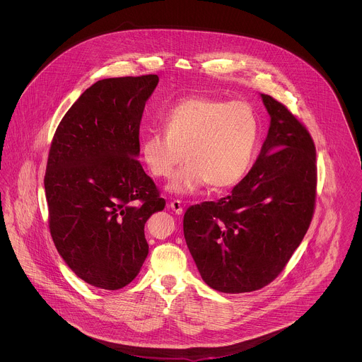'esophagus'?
Returning <instances> with one entry per match:
<instances>
[{
	"instance_id": "34e87169",
	"label": "esophagus",
	"mask_w": 362,
	"mask_h": 362,
	"mask_svg": "<svg viewBox=\"0 0 362 362\" xmlns=\"http://www.w3.org/2000/svg\"><path fill=\"white\" fill-rule=\"evenodd\" d=\"M170 207H171V210L175 213V214H182V204H181V201H173V202H170Z\"/></svg>"
}]
</instances>
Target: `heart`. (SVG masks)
I'll use <instances>...</instances> for the list:
<instances>
[{
	"label": "heart",
	"mask_w": 362,
	"mask_h": 362,
	"mask_svg": "<svg viewBox=\"0 0 362 362\" xmlns=\"http://www.w3.org/2000/svg\"><path fill=\"white\" fill-rule=\"evenodd\" d=\"M164 129L144 136L141 155L155 177L168 178L185 153L189 163L168 189L187 195L206 184L224 189L243 180L257 149L259 121L247 102L191 96L165 114Z\"/></svg>",
	"instance_id": "1"
}]
</instances>
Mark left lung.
<instances>
[{
	"label": "left lung",
	"mask_w": 362,
	"mask_h": 362,
	"mask_svg": "<svg viewBox=\"0 0 362 362\" xmlns=\"http://www.w3.org/2000/svg\"><path fill=\"white\" fill-rule=\"evenodd\" d=\"M267 136L248 174L217 202L191 206L184 235L207 286L250 293L273 281L308 231L316 199V151L305 125L269 95Z\"/></svg>",
	"instance_id": "left-lung-1"
}]
</instances>
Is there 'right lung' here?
<instances>
[{
    "mask_svg": "<svg viewBox=\"0 0 362 362\" xmlns=\"http://www.w3.org/2000/svg\"><path fill=\"white\" fill-rule=\"evenodd\" d=\"M157 75L98 81L58 124L45 175L58 254L83 281L118 290L149 252L145 223L165 206L139 156V127Z\"/></svg>",
    "mask_w": 362,
    "mask_h": 362,
    "instance_id": "1",
    "label": "right lung"
}]
</instances>
